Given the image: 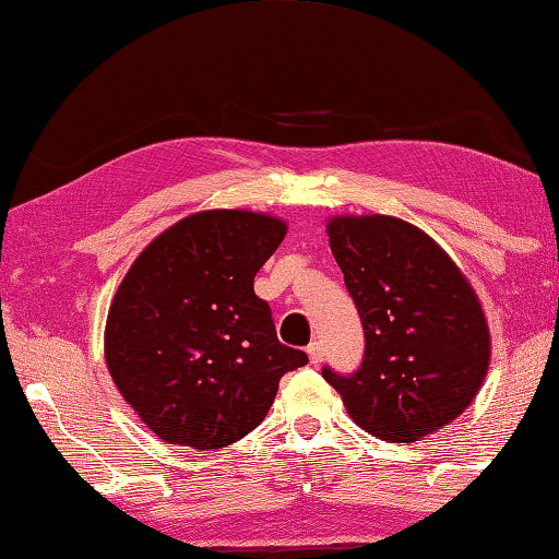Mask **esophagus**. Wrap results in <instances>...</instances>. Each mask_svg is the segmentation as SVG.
<instances>
[{
    "mask_svg": "<svg viewBox=\"0 0 559 559\" xmlns=\"http://www.w3.org/2000/svg\"><path fill=\"white\" fill-rule=\"evenodd\" d=\"M308 356H310V364L320 366L322 360H324V346H322L320 342H312V344L308 346Z\"/></svg>",
    "mask_w": 559,
    "mask_h": 559,
    "instance_id": "esophagus-1",
    "label": "esophagus"
}]
</instances>
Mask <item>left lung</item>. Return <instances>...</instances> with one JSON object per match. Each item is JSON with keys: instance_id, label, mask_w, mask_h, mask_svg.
I'll return each instance as SVG.
<instances>
[{"instance_id": "8db88e82", "label": "left lung", "mask_w": 559, "mask_h": 559, "mask_svg": "<svg viewBox=\"0 0 559 559\" xmlns=\"http://www.w3.org/2000/svg\"><path fill=\"white\" fill-rule=\"evenodd\" d=\"M330 247L366 334L356 373L322 376L352 419L392 443H414L455 421L483 388L489 326L455 261L412 223L338 215Z\"/></svg>"}]
</instances>
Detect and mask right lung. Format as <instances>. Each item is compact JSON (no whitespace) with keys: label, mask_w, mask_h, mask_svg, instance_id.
<instances>
[{"label":"right lung","mask_w":559,"mask_h":559,"mask_svg":"<svg viewBox=\"0 0 559 559\" xmlns=\"http://www.w3.org/2000/svg\"><path fill=\"white\" fill-rule=\"evenodd\" d=\"M286 237L266 213L203 211L164 229L120 283L108 373L162 441L225 448L264 421L281 378L308 364L276 336L254 276Z\"/></svg>","instance_id":"add662e5"}]
</instances>
